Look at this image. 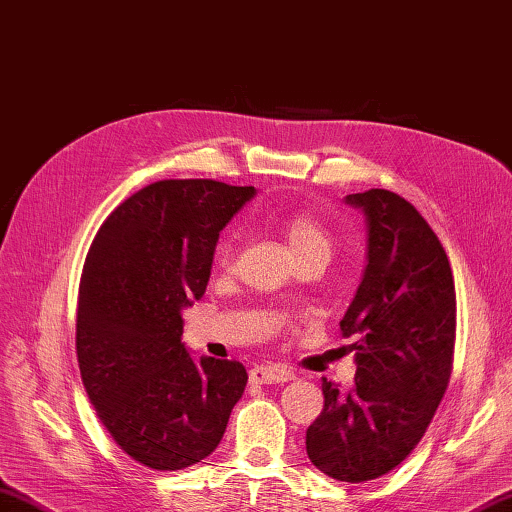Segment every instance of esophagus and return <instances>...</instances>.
I'll return each instance as SVG.
<instances>
[{
	"label": "esophagus",
	"mask_w": 512,
	"mask_h": 512,
	"mask_svg": "<svg viewBox=\"0 0 512 512\" xmlns=\"http://www.w3.org/2000/svg\"><path fill=\"white\" fill-rule=\"evenodd\" d=\"M249 380L256 384L289 382L294 380V371H289L287 367H280V364H256V367L249 371Z\"/></svg>",
	"instance_id": "34e87169"
}]
</instances>
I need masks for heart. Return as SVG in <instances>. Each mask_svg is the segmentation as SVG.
I'll return each mask as SVG.
<instances>
[{
  "mask_svg": "<svg viewBox=\"0 0 512 512\" xmlns=\"http://www.w3.org/2000/svg\"><path fill=\"white\" fill-rule=\"evenodd\" d=\"M276 223L300 258L311 252H329L331 249L329 229L325 223H322V218L316 216L314 212H307V210L287 212L283 216H278ZM236 245H238L236 229H227V232H223V236L218 238L216 243V263L223 267L232 265V260L236 256Z\"/></svg>",
  "mask_w": 512,
  "mask_h": 512,
  "instance_id": "b5f03b06",
  "label": "heart"
}]
</instances>
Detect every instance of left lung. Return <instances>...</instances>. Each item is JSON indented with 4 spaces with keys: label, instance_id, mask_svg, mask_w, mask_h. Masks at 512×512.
Listing matches in <instances>:
<instances>
[{
    "label": "left lung",
    "instance_id": "1",
    "mask_svg": "<svg viewBox=\"0 0 512 512\" xmlns=\"http://www.w3.org/2000/svg\"><path fill=\"white\" fill-rule=\"evenodd\" d=\"M347 203L369 227L367 267L340 322L358 336V369L349 391L322 378L307 455L325 475L360 484L393 471L429 429L453 371L457 302L440 238L409 201L367 190Z\"/></svg>",
    "mask_w": 512,
    "mask_h": 512
}]
</instances>
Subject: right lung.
Wrapping results in <instances>:
<instances>
[{"mask_svg": "<svg viewBox=\"0 0 512 512\" xmlns=\"http://www.w3.org/2000/svg\"><path fill=\"white\" fill-rule=\"evenodd\" d=\"M254 192L214 179L150 183L88 249L75 338L83 387L112 440L154 471L205 460L245 391L241 362L190 358L181 309L205 294L218 234Z\"/></svg>", "mask_w": 512, "mask_h": 512, "instance_id": "right-lung-1", "label": "right lung"}]
</instances>
